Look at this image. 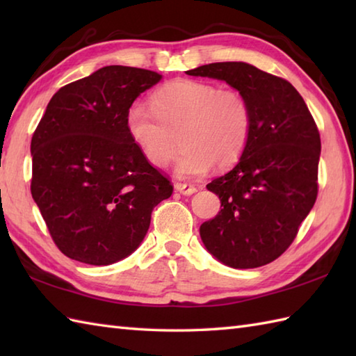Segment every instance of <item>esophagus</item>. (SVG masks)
Returning <instances> with one entry per match:
<instances>
[{
    "label": "esophagus",
    "mask_w": 356,
    "mask_h": 356,
    "mask_svg": "<svg viewBox=\"0 0 356 356\" xmlns=\"http://www.w3.org/2000/svg\"><path fill=\"white\" fill-rule=\"evenodd\" d=\"M174 188H176V191H179L180 194L184 195H191L194 194L195 191H197V188H195L194 185H190V184H176L174 185Z\"/></svg>",
    "instance_id": "esophagus-1"
}]
</instances>
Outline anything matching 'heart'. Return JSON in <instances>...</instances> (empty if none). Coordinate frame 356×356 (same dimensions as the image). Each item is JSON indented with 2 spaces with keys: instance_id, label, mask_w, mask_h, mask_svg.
Wrapping results in <instances>:
<instances>
[{
  "instance_id": "obj_1",
  "label": "heart",
  "mask_w": 356,
  "mask_h": 356,
  "mask_svg": "<svg viewBox=\"0 0 356 356\" xmlns=\"http://www.w3.org/2000/svg\"><path fill=\"white\" fill-rule=\"evenodd\" d=\"M125 124L145 161L156 168L171 162L179 138L184 149L176 174L194 179L214 163L226 168L238 161L251 138L252 111L237 90L179 79L159 88L149 105L134 101L127 110Z\"/></svg>"
}]
</instances>
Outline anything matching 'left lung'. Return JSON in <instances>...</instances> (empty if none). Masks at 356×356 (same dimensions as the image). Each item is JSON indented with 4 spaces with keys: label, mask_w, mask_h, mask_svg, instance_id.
Wrapping results in <instances>:
<instances>
[{
    "label": "left lung",
    "mask_w": 356,
    "mask_h": 356,
    "mask_svg": "<svg viewBox=\"0 0 356 356\" xmlns=\"http://www.w3.org/2000/svg\"><path fill=\"white\" fill-rule=\"evenodd\" d=\"M186 74L225 81L252 111L248 147L234 168L208 184L222 209L200 225L207 251L229 268L278 259L318 194V128L291 82L246 63H214Z\"/></svg>",
    "instance_id": "obj_1"
}]
</instances>
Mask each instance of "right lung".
Here are the masks:
<instances>
[{
    "label": "right lung",
    "instance_id": "1",
    "mask_svg": "<svg viewBox=\"0 0 356 356\" xmlns=\"http://www.w3.org/2000/svg\"><path fill=\"white\" fill-rule=\"evenodd\" d=\"M162 74L107 65L53 95L33 133L32 197L64 255L107 266L134 252L172 185L127 130V110Z\"/></svg>",
    "mask_w": 356,
    "mask_h": 356
}]
</instances>
